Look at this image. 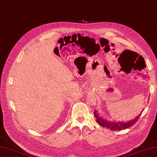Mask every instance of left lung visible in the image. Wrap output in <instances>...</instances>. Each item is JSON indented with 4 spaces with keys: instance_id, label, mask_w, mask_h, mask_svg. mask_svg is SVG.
<instances>
[{
    "instance_id": "left-lung-1",
    "label": "left lung",
    "mask_w": 157,
    "mask_h": 157,
    "mask_svg": "<svg viewBox=\"0 0 157 157\" xmlns=\"http://www.w3.org/2000/svg\"><path fill=\"white\" fill-rule=\"evenodd\" d=\"M94 114L95 117L96 119V121L100 125H101L103 128H106L107 129H110L111 130H121L123 129H126L129 127L132 126L134 124L138 121L139 119V117H140L142 113L140 114H139L138 116L136 117L134 119L131 120V121H129L128 122H111V121H106V119H103L102 117L99 116L98 113L94 111Z\"/></svg>"
}]
</instances>
